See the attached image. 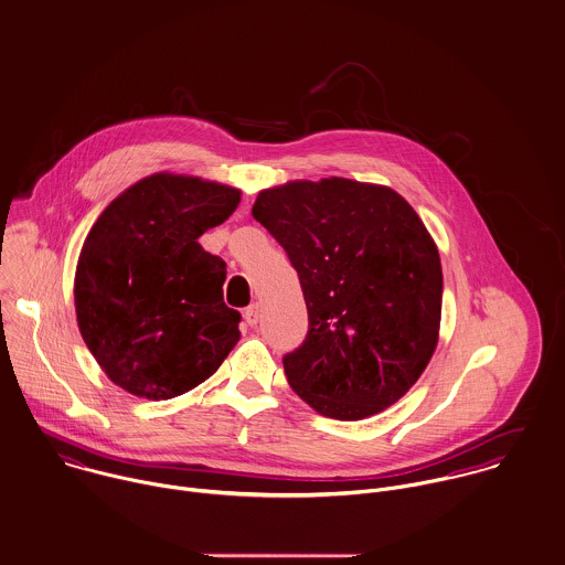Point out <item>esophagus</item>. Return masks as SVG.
<instances>
[{"instance_id": "obj_1", "label": "esophagus", "mask_w": 565, "mask_h": 565, "mask_svg": "<svg viewBox=\"0 0 565 565\" xmlns=\"http://www.w3.org/2000/svg\"><path fill=\"white\" fill-rule=\"evenodd\" d=\"M243 318H245V322L247 326H256L258 323V318H260V311H258V305H249L247 309H245V313H243Z\"/></svg>"}]
</instances>
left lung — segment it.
Masks as SVG:
<instances>
[{"mask_svg": "<svg viewBox=\"0 0 565 565\" xmlns=\"http://www.w3.org/2000/svg\"><path fill=\"white\" fill-rule=\"evenodd\" d=\"M252 215L298 271L309 332L282 356L291 390L326 417L354 422L398 403L439 339V252L390 186L294 180L258 193Z\"/></svg>", "mask_w": 565, "mask_h": 565, "instance_id": "8db88e82", "label": "left lung"}]
</instances>
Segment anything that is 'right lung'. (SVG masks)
Here are the masks:
<instances>
[{"instance_id":"obj_1","label":"right lung","mask_w":565,"mask_h":565,"mask_svg":"<svg viewBox=\"0 0 565 565\" xmlns=\"http://www.w3.org/2000/svg\"><path fill=\"white\" fill-rule=\"evenodd\" d=\"M239 202L235 186L161 171L117 195L88 231L76 316L117 387L175 398L213 376L237 345L242 316L224 302L226 263L198 239Z\"/></svg>"}]
</instances>
